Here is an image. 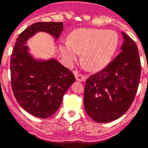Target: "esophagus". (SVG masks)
Returning <instances> with one entry per match:
<instances>
[{"instance_id":"34e87169","label":"esophagus","mask_w":148,"mask_h":148,"mask_svg":"<svg viewBox=\"0 0 148 148\" xmlns=\"http://www.w3.org/2000/svg\"><path fill=\"white\" fill-rule=\"evenodd\" d=\"M75 76L76 80L78 81V82H84L87 79V75H82L81 73H78V72H75Z\"/></svg>"}]
</instances>
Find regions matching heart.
<instances>
[{
	"label": "heart",
	"mask_w": 148,
	"mask_h": 148,
	"mask_svg": "<svg viewBox=\"0 0 148 148\" xmlns=\"http://www.w3.org/2000/svg\"><path fill=\"white\" fill-rule=\"evenodd\" d=\"M119 44L118 34L113 30L79 29L72 32L69 42L61 46L63 56L75 61L82 53V62L90 70L104 67L110 61Z\"/></svg>",
	"instance_id": "b5f03b06"
}]
</instances>
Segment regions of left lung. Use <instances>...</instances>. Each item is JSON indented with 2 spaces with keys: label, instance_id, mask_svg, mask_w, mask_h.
<instances>
[{
  "label": "left lung",
  "instance_id": "left-lung-1",
  "mask_svg": "<svg viewBox=\"0 0 148 148\" xmlns=\"http://www.w3.org/2000/svg\"><path fill=\"white\" fill-rule=\"evenodd\" d=\"M121 52L104 69L86 81L84 103L87 115L105 123L125 114L135 99L141 76V61L135 41L122 32Z\"/></svg>",
  "mask_w": 148,
  "mask_h": 148
}]
</instances>
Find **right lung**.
I'll return each instance as SVG.
<instances>
[{
	"label": "right lung",
	"mask_w": 148,
	"mask_h": 148,
	"mask_svg": "<svg viewBox=\"0 0 148 148\" xmlns=\"http://www.w3.org/2000/svg\"><path fill=\"white\" fill-rule=\"evenodd\" d=\"M38 31L58 38L63 31V22H38L18 35L10 60L11 85L23 109L34 116L47 119L58 110L75 78L71 70L56 59L38 61L28 54L27 40Z\"/></svg>",
	"instance_id": "1"
}]
</instances>
